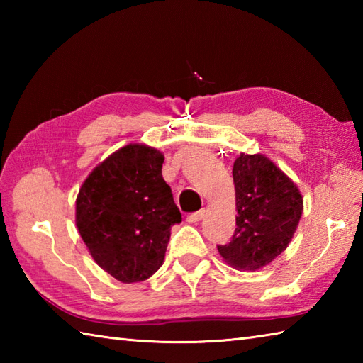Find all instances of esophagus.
<instances>
[{
    "instance_id": "34e87169",
    "label": "esophagus",
    "mask_w": 363,
    "mask_h": 363,
    "mask_svg": "<svg viewBox=\"0 0 363 363\" xmlns=\"http://www.w3.org/2000/svg\"><path fill=\"white\" fill-rule=\"evenodd\" d=\"M203 218H204V211H198V212L190 213L187 217V221L189 223H198V221H201Z\"/></svg>"
}]
</instances>
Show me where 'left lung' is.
<instances>
[{
	"mask_svg": "<svg viewBox=\"0 0 363 363\" xmlns=\"http://www.w3.org/2000/svg\"><path fill=\"white\" fill-rule=\"evenodd\" d=\"M235 233L218 252L240 272H256L287 250L303 215V196L290 177L264 154L240 152L233 168Z\"/></svg>",
	"mask_w": 363,
	"mask_h": 363,
	"instance_id": "obj_1",
	"label": "left lung"
}]
</instances>
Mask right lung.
Here are the masks:
<instances>
[{"label":"right lung","instance_id":"1","mask_svg":"<svg viewBox=\"0 0 363 363\" xmlns=\"http://www.w3.org/2000/svg\"><path fill=\"white\" fill-rule=\"evenodd\" d=\"M162 164L159 150L129 143L96 165L76 196V226L90 256L120 282L156 273L172 226L182 221Z\"/></svg>","mask_w":363,"mask_h":363}]
</instances>
